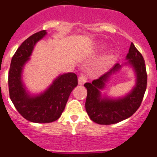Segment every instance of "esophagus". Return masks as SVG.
Instances as JSON below:
<instances>
[{"mask_svg":"<svg viewBox=\"0 0 157 157\" xmlns=\"http://www.w3.org/2000/svg\"><path fill=\"white\" fill-rule=\"evenodd\" d=\"M86 82V77L84 75V74H82L78 78V83L80 85H83V83Z\"/></svg>","mask_w":157,"mask_h":157,"instance_id":"esophagus-1","label":"esophagus"}]
</instances>
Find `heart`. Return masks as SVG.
Instances as JSON below:
<instances>
[{"label":"heart","instance_id":"heart-1","mask_svg":"<svg viewBox=\"0 0 157 157\" xmlns=\"http://www.w3.org/2000/svg\"><path fill=\"white\" fill-rule=\"evenodd\" d=\"M110 60H111V57L110 56H107V57H106L103 58V62H102V63H103V64L104 65V66H106V65L109 64V62H110Z\"/></svg>","mask_w":157,"mask_h":157}]
</instances>
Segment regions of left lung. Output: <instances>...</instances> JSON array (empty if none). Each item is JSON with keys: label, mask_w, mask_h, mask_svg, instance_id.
Masks as SVG:
<instances>
[{"label": "left lung", "mask_w": 157, "mask_h": 157, "mask_svg": "<svg viewBox=\"0 0 157 157\" xmlns=\"http://www.w3.org/2000/svg\"><path fill=\"white\" fill-rule=\"evenodd\" d=\"M130 64L136 74V84L127 95L119 98L102 97L100 90L105 86V83L110 75L121 68V65L116 63L113 67L92 83H86L87 90L85 108L91 121L101 125H109L119 123L131 117L138 109L142 103L147 83V74L145 61L142 54L131 43L127 55Z\"/></svg>", "instance_id": "8db88e82"}]
</instances>
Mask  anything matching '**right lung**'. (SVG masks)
<instances>
[{
    "instance_id": "add662e5",
    "label": "right lung",
    "mask_w": 157,
    "mask_h": 157,
    "mask_svg": "<svg viewBox=\"0 0 157 157\" xmlns=\"http://www.w3.org/2000/svg\"><path fill=\"white\" fill-rule=\"evenodd\" d=\"M47 34L45 30L33 33L26 39L12 57L8 73L9 94L19 113L33 123H51L61 116L69 96L77 86V76L67 73L58 76L41 94L30 95L22 81L25 63L30 60L35 44Z\"/></svg>"
}]
</instances>
